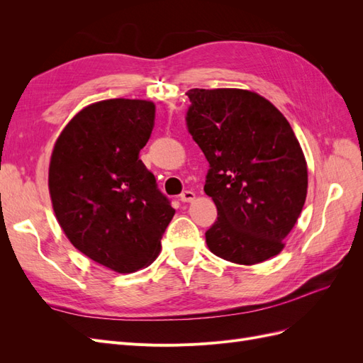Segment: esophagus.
Here are the masks:
<instances>
[{
	"mask_svg": "<svg viewBox=\"0 0 363 363\" xmlns=\"http://www.w3.org/2000/svg\"><path fill=\"white\" fill-rule=\"evenodd\" d=\"M194 199H195V192H194V191H184V192L180 195V200H182L183 203H191V201H194Z\"/></svg>",
	"mask_w": 363,
	"mask_h": 363,
	"instance_id": "obj_1",
	"label": "esophagus"
}]
</instances>
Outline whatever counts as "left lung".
<instances>
[{"label": "left lung", "instance_id": "1", "mask_svg": "<svg viewBox=\"0 0 363 363\" xmlns=\"http://www.w3.org/2000/svg\"><path fill=\"white\" fill-rule=\"evenodd\" d=\"M189 133L211 164L204 192L218 219L206 232L215 256L256 265L284 248L307 195V163L288 119L245 89H191Z\"/></svg>", "mask_w": 363, "mask_h": 363}]
</instances>
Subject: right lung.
Returning a JSON list of instances; mask_svg holds the SVG:
<instances>
[{"mask_svg": "<svg viewBox=\"0 0 363 363\" xmlns=\"http://www.w3.org/2000/svg\"><path fill=\"white\" fill-rule=\"evenodd\" d=\"M156 106L112 98L92 103L54 144L48 189L69 242L119 274L148 267L175 213L139 159L155 127Z\"/></svg>", "mask_w": 363, "mask_h": 363, "instance_id": "1", "label": "right lung"}]
</instances>
